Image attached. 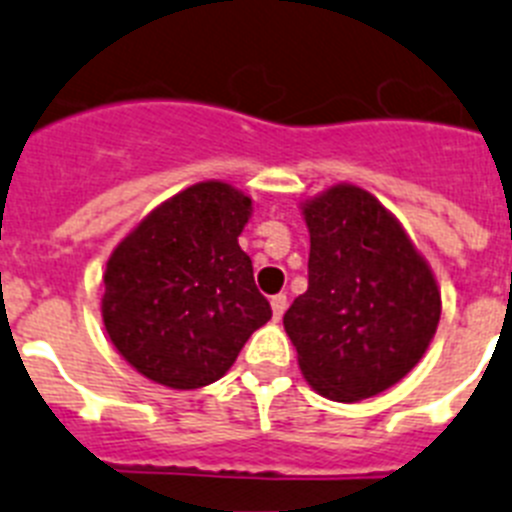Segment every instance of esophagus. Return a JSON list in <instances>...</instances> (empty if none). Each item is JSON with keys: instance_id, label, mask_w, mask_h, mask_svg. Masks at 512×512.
<instances>
[{"instance_id": "34e87169", "label": "esophagus", "mask_w": 512, "mask_h": 512, "mask_svg": "<svg viewBox=\"0 0 512 512\" xmlns=\"http://www.w3.org/2000/svg\"><path fill=\"white\" fill-rule=\"evenodd\" d=\"M286 306H288L286 293H278V296H273V299H270V309H273V319H281V317H283V311H286Z\"/></svg>"}]
</instances>
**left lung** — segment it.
<instances>
[{"label":"left lung","mask_w":512,"mask_h":512,"mask_svg":"<svg viewBox=\"0 0 512 512\" xmlns=\"http://www.w3.org/2000/svg\"><path fill=\"white\" fill-rule=\"evenodd\" d=\"M309 288L283 314L314 391L361 402L402 381L428 350L441 291L397 216L368 190L340 182L301 203Z\"/></svg>","instance_id":"obj_1"}]
</instances>
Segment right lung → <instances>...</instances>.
Instances as JSON below:
<instances>
[{"label": "right lung", "instance_id": "obj_1", "mask_svg": "<svg viewBox=\"0 0 512 512\" xmlns=\"http://www.w3.org/2000/svg\"><path fill=\"white\" fill-rule=\"evenodd\" d=\"M252 198L195 182L146 213L102 275V324L141 376L170 389L219 381L273 317L239 234Z\"/></svg>", "mask_w": 512, "mask_h": 512}]
</instances>
